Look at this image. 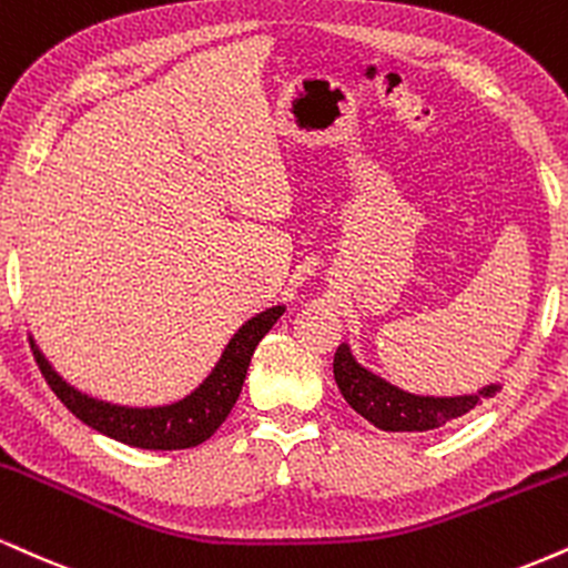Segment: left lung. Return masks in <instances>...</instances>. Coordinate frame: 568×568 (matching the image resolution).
Masks as SVG:
<instances>
[{
  "label": "left lung",
  "instance_id": "8db88e82",
  "mask_svg": "<svg viewBox=\"0 0 568 568\" xmlns=\"http://www.w3.org/2000/svg\"><path fill=\"white\" fill-rule=\"evenodd\" d=\"M333 375L354 413H359L362 418L384 432H434L444 423L470 413L476 405H481V399L500 392V384H489L481 386L479 392L460 396L409 394L359 365L349 344H341L336 349Z\"/></svg>",
  "mask_w": 568,
  "mask_h": 568
}]
</instances>
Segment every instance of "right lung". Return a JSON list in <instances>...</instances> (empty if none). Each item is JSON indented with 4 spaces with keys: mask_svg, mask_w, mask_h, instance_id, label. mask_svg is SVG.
<instances>
[{
    "mask_svg": "<svg viewBox=\"0 0 568 568\" xmlns=\"http://www.w3.org/2000/svg\"><path fill=\"white\" fill-rule=\"evenodd\" d=\"M283 312V304L270 306V310L258 312L256 317L237 327V333L224 346L222 357H219L214 371L203 378V384L172 405L129 407L98 399V396L79 392L77 386L68 384L63 375L50 365L33 336L31 349L39 371H42L52 392L58 394V399L89 428L121 444H129V447L187 449L206 442L227 418L232 405L241 396L245 373H248L258 341L272 331V325L277 323Z\"/></svg>",
    "mask_w": 568,
    "mask_h": 568,
    "instance_id": "1",
    "label": "right lung"
}]
</instances>
